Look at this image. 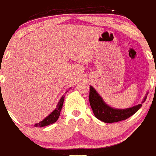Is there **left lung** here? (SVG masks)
Here are the masks:
<instances>
[{
    "label": "left lung",
    "instance_id": "left-lung-1",
    "mask_svg": "<svg viewBox=\"0 0 156 156\" xmlns=\"http://www.w3.org/2000/svg\"><path fill=\"white\" fill-rule=\"evenodd\" d=\"M146 98L147 96L144 98L142 103L145 101ZM89 103L94 116L100 120L107 123L125 120L135 114L141 106V104H139L132 108L126 109L111 108L103 102L101 96L97 93L92 87H90L89 91Z\"/></svg>",
    "mask_w": 156,
    "mask_h": 156
}]
</instances>
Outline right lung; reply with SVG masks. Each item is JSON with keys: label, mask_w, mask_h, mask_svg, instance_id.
I'll return each instance as SVG.
<instances>
[{"label": "right lung", "mask_w": 156, "mask_h": 156, "mask_svg": "<svg viewBox=\"0 0 156 156\" xmlns=\"http://www.w3.org/2000/svg\"><path fill=\"white\" fill-rule=\"evenodd\" d=\"M63 103H64V97H62L61 98L59 103L57 105L56 108L53 111V112L50 114L48 117H47L45 119H43L42 121H41L40 122L37 123L35 124L36 127H44V126H47V125H51L53 123H54L55 122H56L58 120V117L60 116V112L62 110V106H63Z\"/></svg>", "instance_id": "right-lung-1"}]
</instances>
